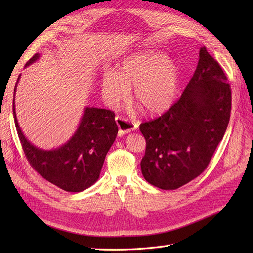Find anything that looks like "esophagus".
Wrapping results in <instances>:
<instances>
[{
	"label": "esophagus",
	"mask_w": 253,
	"mask_h": 253,
	"mask_svg": "<svg viewBox=\"0 0 253 253\" xmlns=\"http://www.w3.org/2000/svg\"><path fill=\"white\" fill-rule=\"evenodd\" d=\"M116 124L118 126V136H123L126 135V133H129L132 130H136L138 128V124L136 123H131L128 120H125V118H122L120 116L115 117Z\"/></svg>",
	"instance_id": "obj_1"
}]
</instances>
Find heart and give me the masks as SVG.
Here are the masks:
<instances>
[{"mask_svg":"<svg viewBox=\"0 0 253 253\" xmlns=\"http://www.w3.org/2000/svg\"><path fill=\"white\" fill-rule=\"evenodd\" d=\"M180 66L161 52H144L126 57L117 72L106 71L101 79V93L110 107H117L129 96L149 113H162L173 103L178 90Z\"/></svg>","mask_w":253,"mask_h":253,"instance_id":"obj_1","label":"heart"}]
</instances>
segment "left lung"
Returning <instances> with one entry per match:
<instances>
[{"instance_id": "obj_1", "label": "left lung", "mask_w": 253, "mask_h": 253, "mask_svg": "<svg viewBox=\"0 0 253 253\" xmlns=\"http://www.w3.org/2000/svg\"><path fill=\"white\" fill-rule=\"evenodd\" d=\"M232 110V91L222 67L206 46L180 99L163 115L142 123L147 141L141 171L149 184L174 190L207 169L224 137Z\"/></svg>"}]
</instances>
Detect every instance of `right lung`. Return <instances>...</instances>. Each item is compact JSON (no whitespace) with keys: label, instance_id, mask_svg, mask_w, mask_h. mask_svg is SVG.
<instances>
[{"label":"right lung","instance_id":"1","mask_svg":"<svg viewBox=\"0 0 253 253\" xmlns=\"http://www.w3.org/2000/svg\"><path fill=\"white\" fill-rule=\"evenodd\" d=\"M37 53L26 63V67L39 60ZM20 78L18 76L17 83ZM13 114L21 147L30 165L44 179L68 192H80L99 179L106 153L118 132L114 112L96 107H85L77 130L63 146L43 150L34 146L21 131L15 112Z\"/></svg>","mask_w":253,"mask_h":253}]
</instances>
